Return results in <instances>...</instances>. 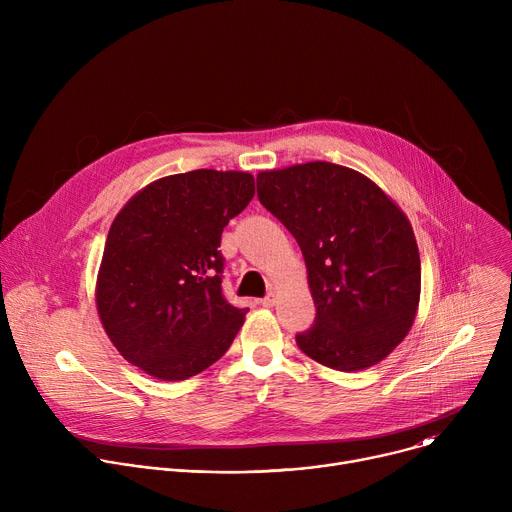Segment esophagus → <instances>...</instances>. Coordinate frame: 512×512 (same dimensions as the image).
I'll list each match as a JSON object with an SVG mask.
<instances>
[{
  "instance_id": "34e87169",
  "label": "esophagus",
  "mask_w": 512,
  "mask_h": 512,
  "mask_svg": "<svg viewBox=\"0 0 512 512\" xmlns=\"http://www.w3.org/2000/svg\"><path fill=\"white\" fill-rule=\"evenodd\" d=\"M261 306H265V308H273L275 306V294H273V291H269L265 298H261Z\"/></svg>"
}]
</instances>
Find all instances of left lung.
<instances>
[{"label": "left lung", "instance_id": "left-lung-1", "mask_svg": "<svg viewBox=\"0 0 512 512\" xmlns=\"http://www.w3.org/2000/svg\"><path fill=\"white\" fill-rule=\"evenodd\" d=\"M257 196L306 259L316 318L296 334L300 350L344 373L383 360L419 304L421 261L407 216L367 176L330 162L261 172Z\"/></svg>", "mask_w": 512, "mask_h": 512}]
</instances>
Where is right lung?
Returning a JSON list of instances; mask_svg holds the SVG:
<instances>
[{
	"instance_id": "add662e5",
	"label": "right lung",
	"mask_w": 512,
	"mask_h": 512,
	"mask_svg": "<svg viewBox=\"0 0 512 512\" xmlns=\"http://www.w3.org/2000/svg\"><path fill=\"white\" fill-rule=\"evenodd\" d=\"M253 194L247 172L194 170L143 188L115 216L97 310L133 367L162 381H184L229 350L249 308L225 300L218 247Z\"/></svg>"
}]
</instances>
